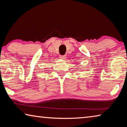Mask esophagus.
<instances>
[{"mask_svg": "<svg viewBox=\"0 0 127 127\" xmlns=\"http://www.w3.org/2000/svg\"><path fill=\"white\" fill-rule=\"evenodd\" d=\"M66 55H62V56H60V58L62 60H65L66 59Z\"/></svg>", "mask_w": 127, "mask_h": 127, "instance_id": "obj_1", "label": "esophagus"}]
</instances>
